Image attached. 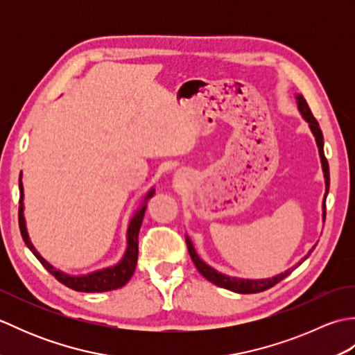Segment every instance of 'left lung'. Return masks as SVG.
<instances>
[{
	"instance_id": "1",
	"label": "left lung",
	"mask_w": 355,
	"mask_h": 355,
	"mask_svg": "<svg viewBox=\"0 0 355 355\" xmlns=\"http://www.w3.org/2000/svg\"><path fill=\"white\" fill-rule=\"evenodd\" d=\"M296 102H297V108L300 111V114H302V117L306 120V123H308V126H310V130H311L314 139H315V143H318V148H319L322 171H323V177H325V197H323V205H322V207H323L322 218H323V221H325V216H327L325 200H327V195H328V191H329V166H328V162L325 158V154H323V134H322V130H320V126L318 123V120H315L314 116L311 114V110H310V107H308V103L304 99L302 94H296ZM186 244H187V250H189V254H191V258L195 263V267H197V270L207 279V281H210L218 286H221V288L235 291V293H239V294L261 293V291H266V290L271 288V286H275L277 282H281L282 279L288 276L291 271L296 268L299 263H302L308 258V256L311 254V252L314 250V247H313V250L308 252L305 258H302V261L297 262L296 267H291L286 271H284V273H281V275H276L273 277H267V279H243V277H235V276L220 273L218 270L207 266V263L200 258L198 253L195 252V247H193L189 236H186Z\"/></svg>"
}]
</instances>
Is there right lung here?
<instances>
[{
    "instance_id": "obj_1",
    "label": "right lung",
    "mask_w": 355,
    "mask_h": 355,
    "mask_svg": "<svg viewBox=\"0 0 355 355\" xmlns=\"http://www.w3.org/2000/svg\"><path fill=\"white\" fill-rule=\"evenodd\" d=\"M154 192H155L154 189H150L146 193V197L143 198V202L131 216L130 224H128V230H126V250L122 256V259H120L117 263H114V266L102 268V270H96L93 273L73 276V275L64 273L61 270H56L51 263L45 261L33 247L32 241H30L27 227H26L24 202H22V200H24V187H22L21 175H19V214L18 215H19V230H21L22 239H24L26 245L32 250V253L36 256L37 261L47 268V271H50V273L55 276L59 282L64 284L65 286H69V288L74 291H80V293H103V291L117 290L130 281L131 276L134 275L135 266H137L139 232L143 223V216H145V212H146L148 200L153 197Z\"/></svg>"
}]
</instances>
